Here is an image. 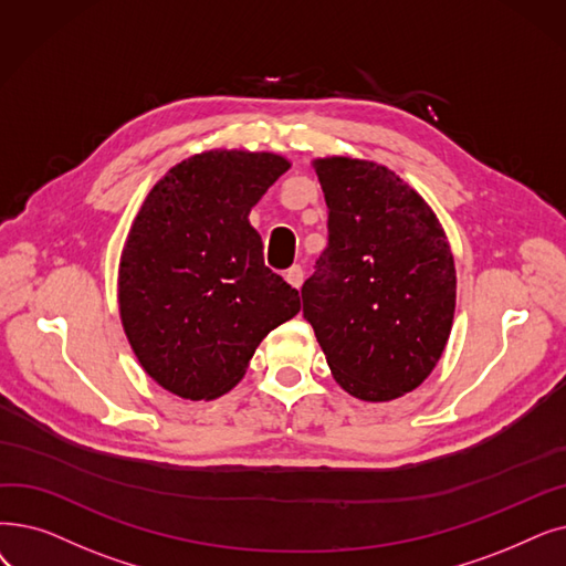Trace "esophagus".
Returning a JSON list of instances; mask_svg holds the SVG:
<instances>
[{
    "mask_svg": "<svg viewBox=\"0 0 566 566\" xmlns=\"http://www.w3.org/2000/svg\"><path fill=\"white\" fill-rule=\"evenodd\" d=\"M303 277H305V273H303L301 265H291V268L286 270V273H284V280H286L293 289H301Z\"/></svg>",
    "mask_w": 566,
    "mask_h": 566,
    "instance_id": "34e87169",
    "label": "esophagus"
}]
</instances>
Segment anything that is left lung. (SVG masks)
Segmentation results:
<instances>
[{
    "instance_id": "left-lung-1",
    "label": "left lung",
    "mask_w": 566,
    "mask_h": 566,
    "mask_svg": "<svg viewBox=\"0 0 566 566\" xmlns=\"http://www.w3.org/2000/svg\"><path fill=\"white\" fill-rule=\"evenodd\" d=\"M328 206V248L303 284V314L335 381L388 402L434 370L453 326L451 244L423 196L390 168L314 159Z\"/></svg>"
}]
</instances>
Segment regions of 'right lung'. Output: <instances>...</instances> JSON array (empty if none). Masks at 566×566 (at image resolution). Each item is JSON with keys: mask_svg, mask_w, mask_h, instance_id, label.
<instances>
[{"mask_svg": "<svg viewBox=\"0 0 566 566\" xmlns=\"http://www.w3.org/2000/svg\"><path fill=\"white\" fill-rule=\"evenodd\" d=\"M289 166L275 153L208 150L145 196L119 256V318L143 370L174 396H224L261 339L301 312L250 224Z\"/></svg>", "mask_w": 566, "mask_h": 566, "instance_id": "obj_1", "label": "right lung"}]
</instances>
